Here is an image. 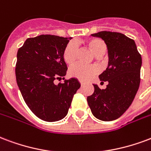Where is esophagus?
Listing matches in <instances>:
<instances>
[{"label": "esophagus", "mask_w": 151, "mask_h": 151, "mask_svg": "<svg viewBox=\"0 0 151 151\" xmlns=\"http://www.w3.org/2000/svg\"><path fill=\"white\" fill-rule=\"evenodd\" d=\"M80 84H81V86H83V85H84V83H83V82H82V81H80Z\"/></svg>", "instance_id": "esophagus-1"}]
</instances>
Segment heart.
<instances>
[{"label":"heart","mask_w":151,"mask_h":151,"mask_svg":"<svg viewBox=\"0 0 151 151\" xmlns=\"http://www.w3.org/2000/svg\"><path fill=\"white\" fill-rule=\"evenodd\" d=\"M85 44L90 48V50L96 57L103 56L106 52V44L103 40L100 38L87 39L85 41ZM77 53L78 49L74 43L70 42L69 44H67L62 53V58L65 62L69 65L73 64L77 58ZM99 72V68L94 65L86 66L81 64H77L70 68L69 70V74L70 77L75 78L80 81H87L92 79Z\"/></svg>","instance_id":"1"}]
</instances>
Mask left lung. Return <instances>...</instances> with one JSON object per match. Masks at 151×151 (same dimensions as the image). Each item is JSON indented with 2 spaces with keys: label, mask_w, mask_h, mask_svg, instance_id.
<instances>
[{
  "label": "left lung",
  "mask_w": 151,
  "mask_h": 151,
  "mask_svg": "<svg viewBox=\"0 0 151 151\" xmlns=\"http://www.w3.org/2000/svg\"><path fill=\"white\" fill-rule=\"evenodd\" d=\"M92 36L101 37L106 44L108 67L99 78L108 85L105 90L93 85L94 91L87 101L95 118L113 121L127 111L138 92L142 57L134 41L122 33L101 31Z\"/></svg>",
  "instance_id": "obj_1"
}]
</instances>
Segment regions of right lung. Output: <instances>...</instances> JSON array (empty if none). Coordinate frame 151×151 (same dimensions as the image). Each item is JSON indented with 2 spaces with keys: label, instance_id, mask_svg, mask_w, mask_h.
Wrapping results in <instances>:
<instances>
[{
  "label": "right lung",
  "instance_id": "obj_1",
  "mask_svg": "<svg viewBox=\"0 0 151 151\" xmlns=\"http://www.w3.org/2000/svg\"><path fill=\"white\" fill-rule=\"evenodd\" d=\"M72 37L43 34L24 41L17 54V83L25 103L37 117L57 122L66 116L81 85L76 78L56 85L66 74L62 53Z\"/></svg>",
  "mask_w": 151,
  "mask_h": 151
}]
</instances>
